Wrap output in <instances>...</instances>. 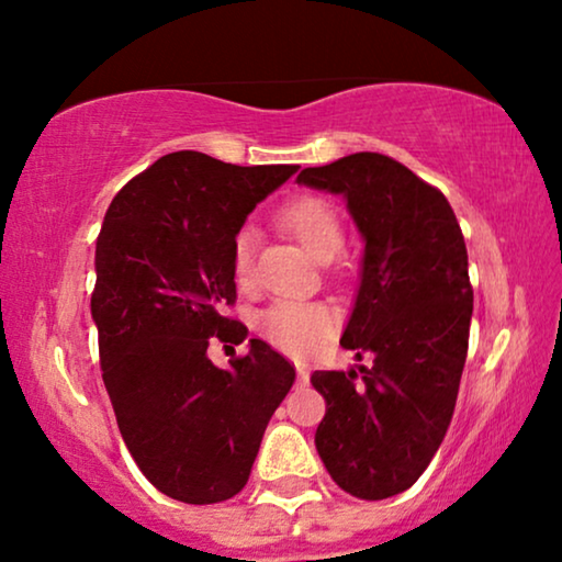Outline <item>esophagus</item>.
Instances as JSON below:
<instances>
[{"instance_id":"obj_1","label":"esophagus","mask_w":562,"mask_h":562,"mask_svg":"<svg viewBox=\"0 0 562 562\" xmlns=\"http://www.w3.org/2000/svg\"><path fill=\"white\" fill-rule=\"evenodd\" d=\"M296 379L299 383H310V371H306V366L296 363Z\"/></svg>"}]
</instances>
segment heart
I'll use <instances>...</instances> for the list:
<instances>
[{"label": "heart", "instance_id": "b5f03b06", "mask_svg": "<svg viewBox=\"0 0 562 562\" xmlns=\"http://www.w3.org/2000/svg\"><path fill=\"white\" fill-rule=\"evenodd\" d=\"M279 222L289 229L312 258L327 260L342 245V222L333 210V204L319 196H299L279 212ZM252 252H256V229L245 225L237 229L233 240V273L240 286H248L252 276ZM335 329V314L325 304L294 302V299H279L260 312L258 333L266 337L273 348L291 356H304L317 348L325 337Z\"/></svg>", "mask_w": 562, "mask_h": 562}]
</instances>
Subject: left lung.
Wrapping results in <instances>:
<instances>
[{
  "label": "left lung",
  "mask_w": 562,
  "mask_h": 562,
  "mask_svg": "<svg viewBox=\"0 0 562 562\" xmlns=\"http://www.w3.org/2000/svg\"><path fill=\"white\" fill-rule=\"evenodd\" d=\"M296 181L340 194L366 243L340 345L373 366L312 373L327 402L314 445L337 486L379 502L425 473L450 427L473 314L465 240L442 191L381 153Z\"/></svg>",
  "instance_id": "left-lung-1"
}]
</instances>
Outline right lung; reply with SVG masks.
Returning <instances> with one entry per match:
<instances>
[{"label":"right lung","instance_id":"1","mask_svg":"<svg viewBox=\"0 0 562 562\" xmlns=\"http://www.w3.org/2000/svg\"><path fill=\"white\" fill-rule=\"evenodd\" d=\"M299 166H233L168 153L117 191L97 237L91 317L130 456L160 494L217 504L248 483L260 440L296 379L263 340L217 368L212 337L240 345L233 240Z\"/></svg>","mask_w":562,"mask_h":562}]
</instances>
